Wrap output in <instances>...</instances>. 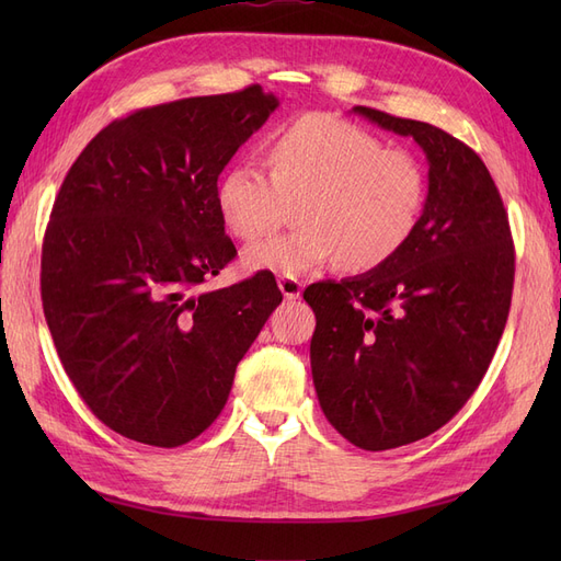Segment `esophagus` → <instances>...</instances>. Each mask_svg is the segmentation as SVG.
<instances>
[{
	"label": "esophagus",
	"mask_w": 561,
	"mask_h": 561,
	"mask_svg": "<svg viewBox=\"0 0 561 561\" xmlns=\"http://www.w3.org/2000/svg\"><path fill=\"white\" fill-rule=\"evenodd\" d=\"M278 287L285 299H297L301 295V283L293 276H280L278 278Z\"/></svg>",
	"instance_id": "1"
}]
</instances>
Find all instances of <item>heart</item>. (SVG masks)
<instances>
[{"mask_svg":"<svg viewBox=\"0 0 561 561\" xmlns=\"http://www.w3.org/2000/svg\"><path fill=\"white\" fill-rule=\"evenodd\" d=\"M268 171L229 168L217 184V210L241 241L278 229L297 206V229L243 250L252 271L301 276L330 260L369 271L410 239L426 201V171L404 149H388L360 126L307 114L268 145Z\"/></svg>","mask_w":561,"mask_h":561,"instance_id":"obj_1","label":"heart"}]
</instances>
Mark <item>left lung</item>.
<instances>
[{"instance_id":"8db88e82","label":"left lung","mask_w":561,"mask_h":561,"mask_svg":"<svg viewBox=\"0 0 561 561\" xmlns=\"http://www.w3.org/2000/svg\"><path fill=\"white\" fill-rule=\"evenodd\" d=\"M353 114L428 159L423 213L393 257L304 290L322 412L351 445L383 451L443 428L480 386L511 311L515 250L496 184L468 145L414 118Z\"/></svg>"}]
</instances>
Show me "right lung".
Masks as SVG:
<instances>
[{
  "label": "right lung",
  "instance_id": "add662e5",
  "mask_svg": "<svg viewBox=\"0 0 561 561\" xmlns=\"http://www.w3.org/2000/svg\"><path fill=\"white\" fill-rule=\"evenodd\" d=\"M276 107L254 83L133 112L62 180L42 248L44 316L81 400L135 443L171 449L206 431L283 301L266 271L201 290L236 257L217 178Z\"/></svg>",
  "mask_w": 561,
  "mask_h": 561
}]
</instances>
